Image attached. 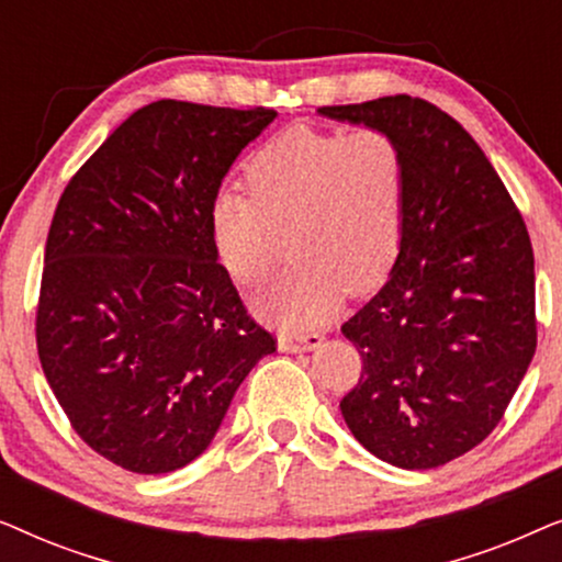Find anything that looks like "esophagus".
I'll return each instance as SVG.
<instances>
[{"label":"esophagus","mask_w":562,"mask_h":562,"mask_svg":"<svg viewBox=\"0 0 562 562\" xmlns=\"http://www.w3.org/2000/svg\"><path fill=\"white\" fill-rule=\"evenodd\" d=\"M322 345V335L319 333H312V335H291V333H283L279 337V348L286 350V352H304V350H314Z\"/></svg>","instance_id":"1"}]
</instances>
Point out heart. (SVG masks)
Instances as JSON below:
<instances>
[{"label":"heart","mask_w":562,"mask_h":562,"mask_svg":"<svg viewBox=\"0 0 562 562\" xmlns=\"http://www.w3.org/2000/svg\"><path fill=\"white\" fill-rule=\"evenodd\" d=\"M243 179L248 196H214L212 240L227 273L256 289L283 263L289 235L296 266L258 296L273 325L317 327L342 289H373L394 266L409 168L383 130L289 127L252 153Z\"/></svg>","instance_id":"obj_1"}]
</instances>
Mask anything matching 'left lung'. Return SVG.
<instances>
[{
	"label": "left lung",
	"instance_id": "1",
	"mask_svg": "<svg viewBox=\"0 0 562 562\" xmlns=\"http://www.w3.org/2000/svg\"><path fill=\"white\" fill-rule=\"evenodd\" d=\"M319 112L396 137L409 168L396 263L342 325L363 360L342 417L391 465H445L494 432L535 356L527 225L486 153L440 106L396 94Z\"/></svg>",
	"mask_w": 562,
	"mask_h": 562
}]
</instances>
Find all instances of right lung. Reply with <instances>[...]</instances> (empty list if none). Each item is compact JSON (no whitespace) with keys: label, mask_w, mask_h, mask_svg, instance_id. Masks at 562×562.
<instances>
[{"label":"right lung","mask_w":562,"mask_h":562,"mask_svg":"<svg viewBox=\"0 0 562 562\" xmlns=\"http://www.w3.org/2000/svg\"><path fill=\"white\" fill-rule=\"evenodd\" d=\"M276 112L158 99L71 176L53 214L37 356L74 432L125 471L183 468L212 442L276 337L217 260L210 210Z\"/></svg>","instance_id":"obj_1"}]
</instances>
